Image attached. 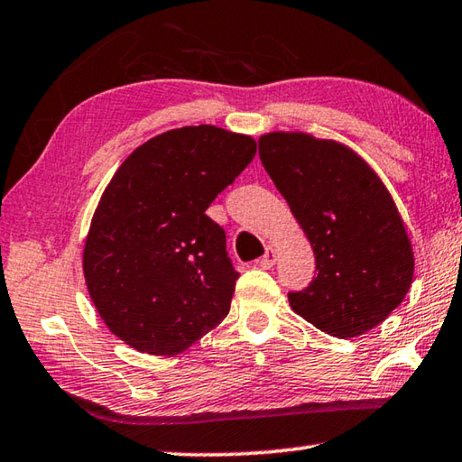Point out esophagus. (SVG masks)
<instances>
[{"label": "esophagus", "mask_w": 462, "mask_h": 462, "mask_svg": "<svg viewBox=\"0 0 462 462\" xmlns=\"http://www.w3.org/2000/svg\"><path fill=\"white\" fill-rule=\"evenodd\" d=\"M276 258H278V255H276V249L274 247H266V254H263L262 255V258H260V268H272V266H274V263H276Z\"/></svg>", "instance_id": "34e87169"}]
</instances>
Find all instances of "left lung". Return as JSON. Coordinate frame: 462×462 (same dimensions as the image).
Here are the masks:
<instances>
[{
	"instance_id": "left-lung-1",
	"label": "left lung",
	"mask_w": 462,
	"mask_h": 462,
	"mask_svg": "<svg viewBox=\"0 0 462 462\" xmlns=\"http://www.w3.org/2000/svg\"><path fill=\"white\" fill-rule=\"evenodd\" d=\"M260 160L311 241L317 276L289 292L292 311L336 337H356L402 305L413 249L374 170L337 141L307 133L260 137Z\"/></svg>"
}]
</instances>
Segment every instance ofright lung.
Masks as SVG:
<instances>
[{"instance_id":"add662e5","label":"right lung","mask_w":462,"mask_h":462,"mask_svg":"<svg viewBox=\"0 0 462 462\" xmlns=\"http://www.w3.org/2000/svg\"><path fill=\"white\" fill-rule=\"evenodd\" d=\"M255 155V141L213 125L143 143L106 186L83 247L97 313L134 350L176 356L221 323L239 274L207 215Z\"/></svg>"}]
</instances>
